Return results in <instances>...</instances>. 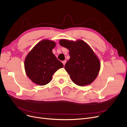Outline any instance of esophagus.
<instances>
[{
  "instance_id": "34e87169",
  "label": "esophagus",
  "mask_w": 127,
  "mask_h": 127,
  "mask_svg": "<svg viewBox=\"0 0 127 127\" xmlns=\"http://www.w3.org/2000/svg\"><path fill=\"white\" fill-rule=\"evenodd\" d=\"M66 61H65V60H64V61H62V63H63V64L64 66L65 65V63H66Z\"/></svg>"
}]
</instances>
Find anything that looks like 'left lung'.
<instances>
[{"mask_svg": "<svg viewBox=\"0 0 127 127\" xmlns=\"http://www.w3.org/2000/svg\"><path fill=\"white\" fill-rule=\"evenodd\" d=\"M60 45L69 51L70 59L65 69L75 84L84 86L91 84L97 77L100 63L95 53L84 41L61 39Z\"/></svg>", "mask_w": 127, "mask_h": 127, "instance_id": "left-lung-1", "label": "left lung"}]
</instances>
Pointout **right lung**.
I'll return each instance as SVG.
<instances>
[{"label": "right lung", "instance_id": "obj_1", "mask_svg": "<svg viewBox=\"0 0 127 127\" xmlns=\"http://www.w3.org/2000/svg\"><path fill=\"white\" fill-rule=\"evenodd\" d=\"M56 44L44 40L39 42L29 53L25 61L26 73L32 82L39 85L49 83L52 75L63 64L54 55L52 50Z\"/></svg>", "mask_w": 127, "mask_h": 127}]
</instances>
